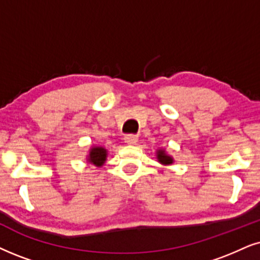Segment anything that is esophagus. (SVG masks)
I'll return each instance as SVG.
<instances>
[{
    "label": "esophagus",
    "instance_id": "obj_1",
    "mask_svg": "<svg viewBox=\"0 0 260 260\" xmlns=\"http://www.w3.org/2000/svg\"><path fill=\"white\" fill-rule=\"evenodd\" d=\"M124 141H126L128 145H136L138 141V137L133 136V134H128V136L124 137Z\"/></svg>",
    "mask_w": 260,
    "mask_h": 260
}]
</instances>
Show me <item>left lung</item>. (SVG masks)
I'll return each instance as SVG.
<instances>
[{
  "instance_id": "8db88e82",
  "label": "left lung",
  "mask_w": 260,
  "mask_h": 260,
  "mask_svg": "<svg viewBox=\"0 0 260 260\" xmlns=\"http://www.w3.org/2000/svg\"><path fill=\"white\" fill-rule=\"evenodd\" d=\"M156 158L162 166H172L174 163L173 157L167 153V151L164 149H158L156 151Z\"/></svg>"
}]
</instances>
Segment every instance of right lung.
<instances>
[{
  "instance_id": "obj_1",
  "label": "right lung",
  "mask_w": 260,
  "mask_h": 260,
  "mask_svg": "<svg viewBox=\"0 0 260 260\" xmlns=\"http://www.w3.org/2000/svg\"><path fill=\"white\" fill-rule=\"evenodd\" d=\"M108 157V150L103 146H91V149L88 150V154L86 156V160L88 164L92 166L100 167L103 166L106 163Z\"/></svg>"
}]
</instances>
